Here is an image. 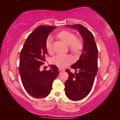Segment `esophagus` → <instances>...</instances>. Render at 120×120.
<instances>
[{"instance_id": "obj_1", "label": "esophagus", "mask_w": 120, "mask_h": 120, "mask_svg": "<svg viewBox=\"0 0 120 120\" xmlns=\"http://www.w3.org/2000/svg\"><path fill=\"white\" fill-rule=\"evenodd\" d=\"M64 70L62 68H59V72H61L62 71H64Z\"/></svg>"}]
</instances>
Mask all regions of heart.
I'll return each instance as SVG.
<instances>
[{"instance_id":"obj_1","label":"heart","mask_w":120,"mask_h":120,"mask_svg":"<svg viewBox=\"0 0 120 120\" xmlns=\"http://www.w3.org/2000/svg\"><path fill=\"white\" fill-rule=\"evenodd\" d=\"M58 37L67 45H70V49L75 52H79L82 48V43L79 40L76 39V36L72 33L67 31L60 32L58 35ZM52 38L49 37L46 42V48L48 52L52 50ZM73 59L71 56L65 54H59L53 57L51 62L58 67L64 68L73 62Z\"/></svg>"}]
</instances>
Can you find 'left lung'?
Wrapping results in <instances>:
<instances>
[{
	"instance_id": "obj_1",
	"label": "left lung",
	"mask_w": 120,
	"mask_h": 120,
	"mask_svg": "<svg viewBox=\"0 0 120 120\" xmlns=\"http://www.w3.org/2000/svg\"><path fill=\"white\" fill-rule=\"evenodd\" d=\"M66 27L77 29L83 39L79 59L71 65L76 72L78 70V73L66 70L68 78L64 83L66 96L71 100L79 101L87 96L92 88L98 69V50L93 34L86 27L79 24Z\"/></svg>"
}]
</instances>
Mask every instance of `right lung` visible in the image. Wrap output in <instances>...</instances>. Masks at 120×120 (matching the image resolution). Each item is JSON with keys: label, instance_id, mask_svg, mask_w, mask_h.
I'll return each mask as SVG.
<instances>
[{"label": "right lung", "instance_id": "1", "mask_svg": "<svg viewBox=\"0 0 120 120\" xmlns=\"http://www.w3.org/2000/svg\"><path fill=\"white\" fill-rule=\"evenodd\" d=\"M56 28L38 26L27 38L20 54L19 71L22 85L35 98H41L49 95L53 81L59 74L58 68L54 65H50L48 71L40 70L47 54V37Z\"/></svg>", "mask_w": 120, "mask_h": 120}]
</instances>
